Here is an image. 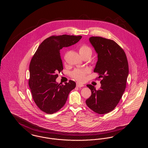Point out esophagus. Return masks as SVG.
Segmentation results:
<instances>
[{
    "instance_id": "34e87169",
    "label": "esophagus",
    "mask_w": 148,
    "mask_h": 148,
    "mask_svg": "<svg viewBox=\"0 0 148 148\" xmlns=\"http://www.w3.org/2000/svg\"><path fill=\"white\" fill-rule=\"evenodd\" d=\"M84 85L82 84H80V83H77V86L78 88H80V87H83Z\"/></svg>"
}]
</instances>
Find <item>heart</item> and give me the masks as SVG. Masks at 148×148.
Instances as JSON below:
<instances>
[{"label":"heart","mask_w":148,"mask_h":148,"mask_svg":"<svg viewBox=\"0 0 148 148\" xmlns=\"http://www.w3.org/2000/svg\"><path fill=\"white\" fill-rule=\"evenodd\" d=\"M79 51L80 56L83 57L86 56H91L92 54V50L90 47L86 45H82L79 47ZM89 71L86 69H76L73 71L71 75V77L74 79L77 80L78 82H83L85 79L86 74H88Z\"/></svg>","instance_id":"heart-1"}]
</instances>
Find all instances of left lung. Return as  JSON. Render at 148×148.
Here are the masks:
<instances>
[{
  "mask_svg": "<svg viewBox=\"0 0 148 148\" xmlns=\"http://www.w3.org/2000/svg\"><path fill=\"white\" fill-rule=\"evenodd\" d=\"M89 41L98 54L94 72L98 73L101 80L99 90L86 85L92 95L86 104L94 112L104 114L116 106L125 91L129 74L127 60L124 50L113 40L92 36Z\"/></svg>",
  "mask_w": 148,
  "mask_h": 148,
  "instance_id": "left-lung-1",
  "label": "left lung"
}]
</instances>
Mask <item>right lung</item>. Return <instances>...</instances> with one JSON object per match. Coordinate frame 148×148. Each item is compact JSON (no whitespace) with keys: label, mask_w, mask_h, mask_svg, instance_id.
<instances>
[{"label":"right lung","mask_w":148,"mask_h":148,"mask_svg":"<svg viewBox=\"0 0 148 148\" xmlns=\"http://www.w3.org/2000/svg\"><path fill=\"white\" fill-rule=\"evenodd\" d=\"M82 36H51L42 42L33 56L30 65L29 85L36 105L42 112L51 114L65 104L76 83L69 80L58 84L56 79L63 69L60 50L78 42Z\"/></svg>","instance_id":"right-lung-1"}]
</instances>
